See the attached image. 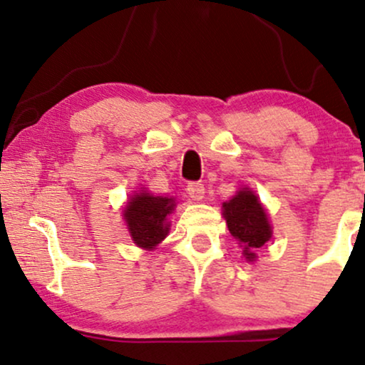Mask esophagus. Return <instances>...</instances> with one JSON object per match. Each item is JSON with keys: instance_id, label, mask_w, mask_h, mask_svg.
<instances>
[{"instance_id": "obj_1", "label": "esophagus", "mask_w": 365, "mask_h": 365, "mask_svg": "<svg viewBox=\"0 0 365 365\" xmlns=\"http://www.w3.org/2000/svg\"><path fill=\"white\" fill-rule=\"evenodd\" d=\"M187 192L194 200H200L204 197V194H206V188H204V185L200 182H190L187 185Z\"/></svg>"}]
</instances>
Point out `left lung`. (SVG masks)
<instances>
[{"mask_svg": "<svg viewBox=\"0 0 365 365\" xmlns=\"http://www.w3.org/2000/svg\"><path fill=\"white\" fill-rule=\"evenodd\" d=\"M223 216L232 237L244 247L247 261H254V250L261 249L273 233L257 197L244 188L232 200L223 204Z\"/></svg>", "mask_w": 365, "mask_h": 365, "instance_id": "left-lung-1", "label": "left lung"}]
</instances>
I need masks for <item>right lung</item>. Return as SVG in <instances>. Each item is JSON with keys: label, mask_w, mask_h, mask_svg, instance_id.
I'll list each match as a JSON object with an SVG mask.
<instances>
[{"label": "right lung", "mask_w": 365, "mask_h": 365, "mask_svg": "<svg viewBox=\"0 0 365 365\" xmlns=\"http://www.w3.org/2000/svg\"><path fill=\"white\" fill-rule=\"evenodd\" d=\"M173 207L175 200L168 197H154L148 192L132 197L123 211L132 240L142 249H154L168 235L170 225L166 223V216Z\"/></svg>", "instance_id": "1"}]
</instances>
